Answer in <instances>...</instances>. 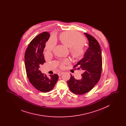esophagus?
<instances>
[{
  "label": "esophagus",
  "instance_id": "obj_1",
  "mask_svg": "<svg viewBox=\"0 0 126 126\" xmlns=\"http://www.w3.org/2000/svg\"><path fill=\"white\" fill-rule=\"evenodd\" d=\"M63 73V72H59V73H58V75H59V77L61 76L62 75Z\"/></svg>",
  "mask_w": 126,
  "mask_h": 126
}]
</instances>
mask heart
I'll use <instances>...</instances> for the list:
<instances>
[{"label": "heart", "mask_w": 126, "mask_h": 126, "mask_svg": "<svg viewBox=\"0 0 126 126\" xmlns=\"http://www.w3.org/2000/svg\"><path fill=\"white\" fill-rule=\"evenodd\" d=\"M60 39L66 46L70 48V52L74 58L78 59L83 56L84 53V44L85 41L80 34L73 31H67L61 34ZM55 43V42L53 40H49L47 42L46 47L47 52H50L53 50ZM69 63L70 60L68 59L64 60L60 64V67L63 68L65 65Z\"/></svg>", "instance_id": "heart-1"}]
</instances>
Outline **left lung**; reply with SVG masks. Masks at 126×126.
Wrapping results in <instances>:
<instances>
[{"label": "left lung", "mask_w": 126, "mask_h": 126, "mask_svg": "<svg viewBox=\"0 0 126 126\" xmlns=\"http://www.w3.org/2000/svg\"><path fill=\"white\" fill-rule=\"evenodd\" d=\"M89 42L84 58L79 61L75 67L79 66L83 73L82 78L77 80L71 74L67 81L70 90L75 94H84L92 90L99 81L102 70V51L96 39L90 34L84 33Z\"/></svg>", "instance_id": "8db88e82"}]
</instances>
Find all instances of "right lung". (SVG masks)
<instances>
[{"mask_svg":"<svg viewBox=\"0 0 126 126\" xmlns=\"http://www.w3.org/2000/svg\"><path fill=\"white\" fill-rule=\"evenodd\" d=\"M49 37L47 32L36 36L28 45L24 55L27 78L36 89L43 93L52 90L59 79L57 74L49 75L48 78L40 70V66L45 62L43 52Z\"/></svg>","mask_w":126,"mask_h":126,"instance_id":"right-lung-1","label":"right lung"}]
</instances>
